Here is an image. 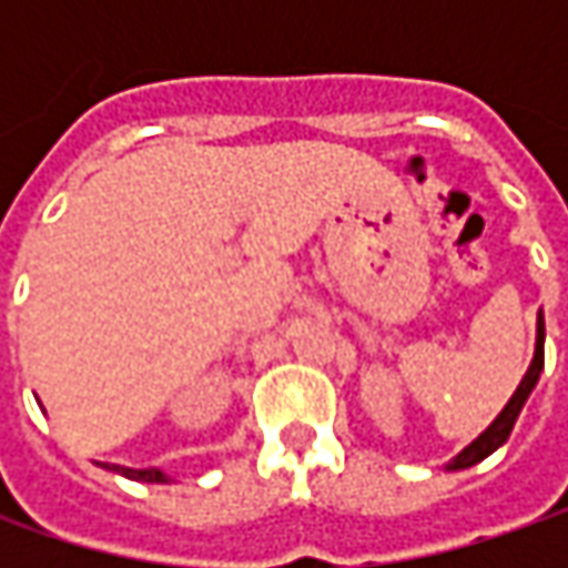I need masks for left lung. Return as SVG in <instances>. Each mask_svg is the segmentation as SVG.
I'll return each mask as SVG.
<instances>
[{
	"label": "left lung",
	"mask_w": 568,
	"mask_h": 568,
	"mask_svg": "<svg viewBox=\"0 0 568 568\" xmlns=\"http://www.w3.org/2000/svg\"><path fill=\"white\" fill-rule=\"evenodd\" d=\"M540 369H544V318H537V344H535V361L528 366V373H525V379L518 382V388H515V395L509 398V404L499 410V417L493 420L468 448H462L452 462H448V470H462L470 468V465H477V462H484L487 455H493L496 448L503 446L506 439H509V433H513L515 420H518V414H521V407L528 402V395L535 392L537 379H540Z\"/></svg>",
	"instance_id": "8db88e82"
}]
</instances>
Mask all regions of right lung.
Wrapping results in <instances>:
<instances>
[{
	"instance_id": "add662e5",
	"label": "right lung",
	"mask_w": 568,
	"mask_h": 568,
	"mask_svg": "<svg viewBox=\"0 0 568 568\" xmlns=\"http://www.w3.org/2000/svg\"><path fill=\"white\" fill-rule=\"evenodd\" d=\"M110 470H116L122 477H129V480H142V484H170V477H166L161 468H144V470H135V468H120V465H113Z\"/></svg>"
}]
</instances>
